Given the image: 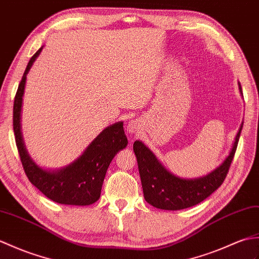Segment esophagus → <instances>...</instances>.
I'll return each instance as SVG.
<instances>
[{
	"label": "esophagus",
	"instance_id": "esophagus-1",
	"mask_svg": "<svg viewBox=\"0 0 259 259\" xmlns=\"http://www.w3.org/2000/svg\"><path fill=\"white\" fill-rule=\"evenodd\" d=\"M127 132L131 135H135L139 132V125L135 122V120H131L127 124Z\"/></svg>",
	"mask_w": 259,
	"mask_h": 259
}]
</instances>
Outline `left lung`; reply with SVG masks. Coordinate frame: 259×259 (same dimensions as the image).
I'll return each instance as SVG.
<instances>
[{"label":"left lung","instance_id":"left-lung-1","mask_svg":"<svg viewBox=\"0 0 259 259\" xmlns=\"http://www.w3.org/2000/svg\"><path fill=\"white\" fill-rule=\"evenodd\" d=\"M238 89L240 95L243 96L239 82ZM242 128L243 123L240 124L231 151L223 163L208 174L196 178H182L170 173L144 143L135 141L133 149L137 158L143 193L146 202L154 207L165 210H180L203 202L225 180L236 152Z\"/></svg>","mask_w":259,"mask_h":259}]
</instances>
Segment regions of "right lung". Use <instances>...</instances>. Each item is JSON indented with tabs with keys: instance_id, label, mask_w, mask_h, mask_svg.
<instances>
[{
	"instance_id": "1",
	"label": "right lung",
	"mask_w": 259,
	"mask_h": 259,
	"mask_svg": "<svg viewBox=\"0 0 259 259\" xmlns=\"http://www.w3.org/2000/svg\"><path fill=\"white\" fill-rule=\"evenodd\" d=\"M43 48L31 57L14 99L13 130L23 168L28 181L53 202L75 206L94 204L101 196L103 182L112 159L128 144L123 122H116L105 127L76 159L64 167L48 169L34 162L23 140L21 113L26 75Z\"/></svg>"
}]
</instances>
